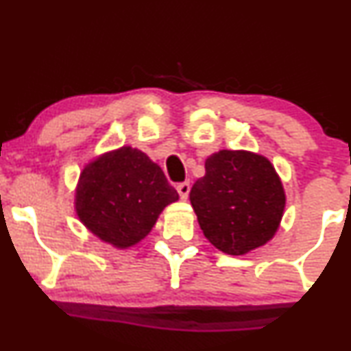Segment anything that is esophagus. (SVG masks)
Here are the masks:
<instances>
[{"mask_svg":"<svg viewBox=\"0 0 351 351\" xmlns=\"http://www.w3.org/2000/svg\"><path fill=\"white\" fill-rule=\"evenodd\" d=\"M189 188H191V186H189L188 181H184V183H180L178 186H176V191H178V195H180L181 199H186L188 198Z\"/></svg>","mask_w":351,"mask_h":351,"instance_id":"34e87169","label":"esophagus"}]
</instances>
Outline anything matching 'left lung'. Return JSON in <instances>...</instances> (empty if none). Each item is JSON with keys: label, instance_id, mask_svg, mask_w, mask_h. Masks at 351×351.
I'll return each instance as SVG.
<instances>
[{"label": "left lung", "instance_id": "1", "mask_svg": "<svg viewBox=\"0 0 351 351\" xmlns=\"http://www.w3.org/2000/svg\"><path fill=\"white\" fill-rule=\"evenodd\" d=\"M204 168L189 191L204 237L231 256L267 244L285 208L284 186L272 163L252 152L219 150L208 156Z\"/></svg>", "mask_w": 351, "mask_h": 351}]
</instances>
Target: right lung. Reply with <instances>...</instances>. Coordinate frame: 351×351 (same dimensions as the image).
<instances>
[{
	"label": "right lung",
	"mask_w": 351,
	"mask_h": 351,
	"mask_svg": "<svg viewBox=\"0 0 351 351\" xmlns=\"http://www.w3.org/2000/svg\"><path fill=\"white\" fill-rule=\"evenodd\" d=\"M178 193L143 152L122 147L88 162L75 188L80 223L104 243L128 249L148 236Z\"/></svg>",
	"instance_id": "add662e5"
}]
</instances>
